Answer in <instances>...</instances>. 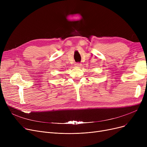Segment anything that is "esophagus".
I'll return each instance as SVG.
<instances>
[{
  "label": "esophagus",
  "mask_w": 147,
  "mask_h": 147,
  "mask_svg": "<svg viewBox=\"0 0 147 147\" xmlns=\"http://www.w3.org/2000/svg\"><path fill=\"white\" fill-rule=\"evenodd\" d=\"M75 66L77 67H79V68H80V67L82 66V64H81L80 63H76V64H75Z\"/></svg>",
  "instance_id": "obj_1"
}]
</instances>
